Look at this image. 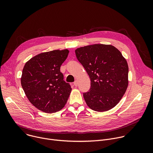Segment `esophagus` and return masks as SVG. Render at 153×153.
Segmentation results:
<instances>
[{
  "mask_svg": "<svg viewBox=\"0 0 153 153\" xmlns=\"http://www.w3.org/2000/svg\"><path fill=\"white\" fill-rule=\"evenodd\" d=\"M77 85H78V82H77V80H75V82H74V85L76 86H77Z\"/></svg>",
  "mask_w": 153,
  "mask_h": 153,
  "instance_id": "1",
  "label": "esophagus"
}]
</instances>
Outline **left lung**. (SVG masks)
<instances>
[{"instance_id":"obj_1","label":"left lung","mask_w":153,"mask_h":153,"mask_svg":"<svg viewBox=\"0 0 153 153\" xmlns=\"http://www.w3.org/2000/svg\"><path fill=\"white\" fill-rule=\"evenodd\" d=\"M76 57L91 80L84 99L91 110H111L121 100L128 85V66L120 51L111 45L94 44L77 48Z\"/></svg>"}]
</instances>
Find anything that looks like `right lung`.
Returning a JSON list of instances; mask_svg holds the SVG:
<instances>
[{
    "mask_svg": "<svg viewBox=\"0 0 153 153\" xmlns=\"http://www.w3.org/2000/svg\"><path fill=\"white\" fill-rule=\"evenodd\" d=\"M68 53L66 49L39 54L30 59L23 68L22 88L30 102L43 112L56 113L68 99L71 86L63 80L60 71Z\"/></svg>",
    "mask_w": 153,
    "mask_h": 153,
    "instance_id": "1",
    "label": "right lung"
}]
</instances>
